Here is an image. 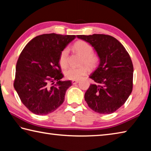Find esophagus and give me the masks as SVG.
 <instances>
[{"instance_id":"obj_1","label":"esophagus","mask_w":151,"mask_h":151,"mask_svg":"<svg viewBox=\"0 0 151 151\" xmlns=\"http://www.w3.org/2000/svg\"><path fill=\"white\" fill-rule=\"evenodd\" d=\"M79 82V81L78 80H72V84H76V83H78Z\"/></svg>"}]
</instances>
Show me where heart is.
<instances>
[{
    "label": "heart",
    "mask_w": 151,
    "mask_h": 151,
    "mask_svg": "<svg viewBox=\"0 0 151 151\" xmlns=\"http://www.w3.org/2000/svg\"><path fill=\"white\" fill-rule=\"evenodd\" d=\"M73 49L79 53L82 59L81 61V66L80 68H70L65 71V77L71 80H78L88 73V67L89 70L97 67L100 62L99 55L93 53V48L90 44L85 41H78L73 44ZM68 54L69 49L68 47L63 48L61 51L59 55V63L62 68H65L68 65Z\"/></svg>",
    "instance_id": "b5f03b06"
}]
</instances>
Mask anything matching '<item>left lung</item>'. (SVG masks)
<instances>
[{"mask_svg":"<svg viewBox=\"0 0 151 151\" xmlns=\"http://www.w3.org/2000/svg\"><path fill=\"white\" fill-rule=\"evenodd\" d=\"M89 42L100 58V62L89 78L91 84L85 93L88 106L100 114H110L125 104L133 90V65L121 42L105 34L78 35Z\"/></svg>","mask_w":151,"mask_h":151,"instance_id":"left-lung-1","label":"left lung"}]
</instances>
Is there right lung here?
I'll return each mask as SVG.
<instances>
[{
    "instance_id": "obj_1",
    "label": "right lung",
    "mask_w": 151,
    "mask_h": 151,
    "mask_svg": "<svg viewBox=\"0 0 151 151\" xmlns=\"http://www.w3.org/2000/svg\"><path fill=\"white\" fill-rule=\"evenodd\" d=\"M75 35L44 34L26 45L16 66L14 88L22 104L34 114L47 115L64 101L71 81H62L59 55Z\"/></svg>"
}]
</instances>
